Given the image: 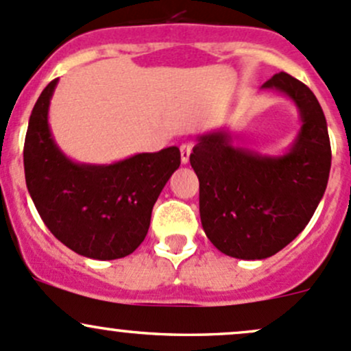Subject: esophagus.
<instances>
[{
    "mask_svg": "<svg viewBox=\"0 0 351 351\" xmlns=\"http://www.w3.org/2000/svg\"><path fill=\"white\" fill-rule=\"evenodd\" d=\"M190 153H191V146L190 145H182L180 146V154H182V163L186 165L190 161Z\"/></svg>",
    "mask_w": 351,
    "mask_h": 351,
    "instance_id": "1",
    "label": "esophagus"
}]
</instances>
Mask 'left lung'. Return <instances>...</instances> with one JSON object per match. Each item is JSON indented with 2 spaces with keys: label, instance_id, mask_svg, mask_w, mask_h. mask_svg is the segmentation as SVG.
<instances>
[{
  "label": "left lung",
  "instance_id": "obj_1",
  "mask_svg": "<svg viewBox=\"0 0 351 351\" xmlns=\"http://www.w3.org/2000/svg\"><path fill=\"white\" fill-rule=\"evenodd\" d=\"M263 88L281 92L300 112V131L282 154L234 145L225 128L198 134L190 154L206 237L225 256L243 261L267 259L301 234L322 202L331 168L326 119L315 94L286 72Z\"/></svg>",
  "mask_w": 351,
  "mask_h": 351
}]
</instances>
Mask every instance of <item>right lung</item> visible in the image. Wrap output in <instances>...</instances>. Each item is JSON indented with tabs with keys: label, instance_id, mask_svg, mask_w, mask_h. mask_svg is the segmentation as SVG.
Here are the masks:
<instances>
[{
	"label": "right lung",
	"instance_id": "obj_1",
	"mask_svg": "<svg viewBox=\"0 0 351 351\" xmlns=\"http://www.w3.org/2000/svg\"><path fill=\"white\" fill-rule=\"evenodd\" d=\"M57 84L55 79L43 88L28 121V193L49 230L73 252L97 261L126 257L145 241L153 206L182 163L180 149L138 153L110 165L70 160L49 123Z\"/></svg>",
	"mask_w": 351,
	"mask_h": 351
}]
</instances>
